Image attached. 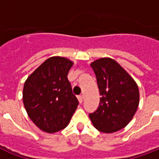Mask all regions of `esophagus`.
I'll return each instance as SVG.
<instances>
[{
    "label": "esophagus",
    "instance_id": "obj_1",
    "mask_svg": "<svg viewBox=\"0 0 159 159\" xmlns=\"http://www.w3.org/2000/svg\"><path fill=\"white\" fill-rule=\"evenodd\" d=\"M77 100H78V101H79V103H82L83 100V95H77Z\"/></svg>",
    "mask_w": 159,
    "mask_h": 159
}]
</instances>
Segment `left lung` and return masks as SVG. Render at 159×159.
Here are the masks:
<instances>
[{
	"mask_svg": "<svg viewBox=\"0 0 159 159\" xmlns=\"http://www.w3.org/2000/svg\"><path fill=\"white\" fill-rule=\"evenodd\" d=\"M101 98L99 107L89 117L103 133H113L129 123L139 105V89L134 79L119 64L110 58L91 64Z\"/></svg>",
	"mask_w": 159,
	"mask_h": 159,
	"instance_id": "8db88e82",
	"label": "left lung"
}]
</instances>
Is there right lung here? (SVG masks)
I'll return each instance as SVG.
<instances>
[{"instance_id": "1", "label": "right lung", "mask_w": 159, "mask_h": 159, "mask_svg": "<svg viewBox=\"0 0 159 159\" xmlns=\"http://www.w3.org/2000/svg\"><path fill=\"white\" fill-rule=\"evenodd\" d=\"M72 65L66 58H49L25 83L24 106L33 123L45 132L65 129L78 106L67 78Z\"/></svg>"}]
</instances>
